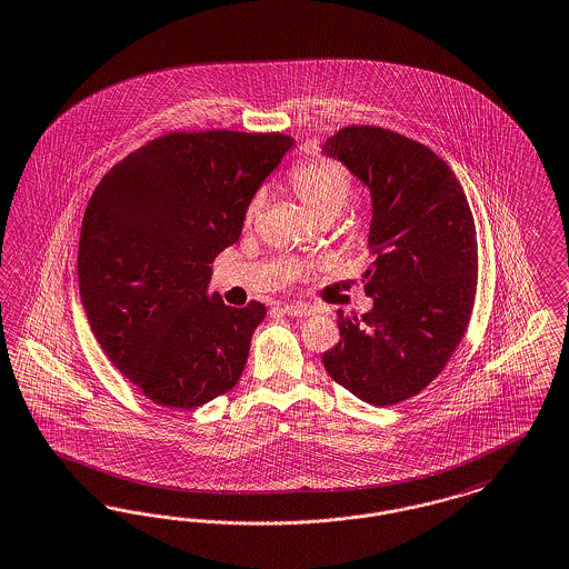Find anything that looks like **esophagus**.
Segmentation results:
<instances>
[{
  "label": "esophagus",
  "instance_id": "obj_1",
  "mask_svg": "<svg viewBox=\"0 0 569 569\" xmlns=\"http://www.w3.org/2000/svg\"><path fill=\"white\" fill-rule=\"evenodd\" d=\"M286 316H292V318H307L313 313V307L305 305V302H295V305H283L281 309Z\"/></svg>",
  "mask_w": 569,
  "mask_h": 569
}]
</instances>
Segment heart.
Returning <instances> with one entry per match:
<instances>
[{
    "label": "heart",
    "mask_w": 569,
    "mask_h": 569,
    "mask_svg": "<svg viewBox=\"0 0 569 569\" xmlns=\"http://www.w3.org/2000/svg\"><path fill=\"white\" fill-rule=\"evenodd\" d=\"M290 186L296 197L300 199V203L305 204L316 218H323V216L337 218L353 190L349 171L339 160L332 159H316L298 164L290 176ZM258 207H260V197L251 199L246 211V220H251L256 216Z\"/></svg>",
    "instance_id": "obj_1"
}]
</instances>
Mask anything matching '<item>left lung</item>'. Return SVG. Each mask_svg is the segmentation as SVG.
Here are the masks:
<instances>
[{"label":"left lung","instance_id":"obj_1","mask_svg":"<svg viewBox=\"0 0 569 569\" xmlns=\"http://www.w3.org/2000/svg\"><path fill=\"white\" fill-rule=\"evenodd\" d=\"M321 152L365 183L372 199L375 262L362 318L339 311L341 341L321 356L328 375L375 407L432 383L463 339L475 307L477 227L451 167L409 137L345 127Z\"/></svg>","mask_w":569,"mask_h":569}]
</instances>
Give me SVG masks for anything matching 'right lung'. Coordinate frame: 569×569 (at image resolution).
<instances>
[{
  "mask_svg": "<svg viewBox=\"0 0 569 569\" xmlns=\"http://www.w3.org/2000/svg\"><path fill=\"white\" fill-rule=\"evenodd\" d=\"M295 139L199 131L152 139L103 176L87 204L78 286L112 365L167 409H197L239 381L262 302L209 296L211 262Z\"/></svg>",
  "mask_w": 569,
  "mask_h": 569,
  "instance_id": "add662e5",
  "label": "right lung"
}]
</instances>
